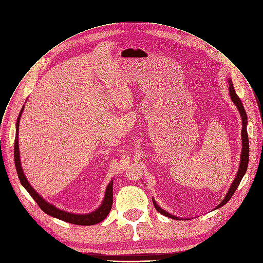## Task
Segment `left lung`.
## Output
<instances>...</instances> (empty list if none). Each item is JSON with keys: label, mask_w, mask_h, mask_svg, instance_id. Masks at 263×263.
I'll use <instances>...</instances> for the list:
<instances>
[{"label": "left lung", "mask_w": 263, "mask_h": 263, "mask_svg": "<svg viewBox=\"0 0 263 263\" xmlns=\"http://www.w3.org/2000/svg\"><path fill=\"white\" fill-rule=\"evenodd\" d=\"M228 84H229V92H230L231 99H232V101L234 102L235 106L237 107V109H238V111H239V113H240V116H241V120H242V129H241L242 150H241L240 164H239V169H238L237 175H236V177H235L233 183L231 184V186H230V189H229V191H228L226 197H225L224 200L217 206V208H220L221 206L225 205V204L231 199V197H232L233 194L235 193L236 189L238 187V185H239V183H240V181H241V179H242V177H243V175H245V173H246V171H247L248 164H249V138H248V133H247V123H248V121H247V113H246V111H245V109H243V106H242V102H241L240 98L237 96V94H236V92H235V90H234V87H233V84H232L231 80L228 81ZM152 201H153V205L155 206L157 212L161 213L162 215H164V216H166V217L171 218V219H176V220H178V218H176V217H174V216L168 214L167 212L163 211V209L155 203L154 200H152Z\"/></svg>", "instance_id": "left-lung-1"}]
</instances>
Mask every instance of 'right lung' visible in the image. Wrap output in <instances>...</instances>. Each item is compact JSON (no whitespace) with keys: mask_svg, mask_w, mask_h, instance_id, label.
<instances>
[{"mask_svg":"<svg viewBox=\"0 0 263 263\" xmlns=\"http://www.w3.org/2000/svg\"><path fill=\"white\" fill-rule=\"evenodd\" d=\"M23 111H24V107L22 108L21 113L17 117L16 134H15V140H14V163H15V168H16V172H17L21 183L28 191V193L31 195V197L36 201L38 206L48 216H51V217L57 218L59 220L65 221L67 223H71V224H74V225H83V226L95 225V224H98L101 221H103L104 219L108 217V215L111 211V208H112V204H113V181H111L109 183V185L107 186L106 195H104V199H103V202L100 205V207L98 209H96L95 212H93L91 214H88V215H74V214H70V213L60 211L59 208L47 203L44 199H42L41 196H39L35 192V190L30 185V183L26 179V176L23 172V169H22V166H21V161H20L18 123H20Z\"/></svg>","mask_w":263,"mask_h":263,"instance_id":"add662e5","label":"right lung"}]
</instances>
